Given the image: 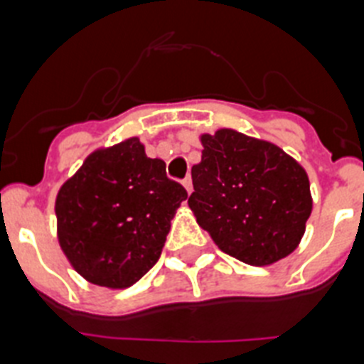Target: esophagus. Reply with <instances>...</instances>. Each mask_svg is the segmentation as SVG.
<instances>
[{"mask_svg":"<svg viewBox=\"0 0 364 364\" xmlns=\"http://www.w3.org/2000/svg\"><path fill=\"white\" fill-rule=\"evenodd\" d=\"M182 186L186 188V191L191 193L193 191V182H191V176H186L184 180H182Z\"/></svg>","mask_w":364,"mask_h":364,"instance_id":"1","label":"esophagus"}]
</instances>
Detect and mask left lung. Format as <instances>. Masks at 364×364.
<instances>
[{"mask_svg": "<svg viewBox=\"0 0 364 364\" xmlns=\"http://www.w3.org/2000/svg\"><path fill=\"white\" fill-rule=\"evenodd\" d=\"M188 204L222 252L268 266L301 242L311 213L304 167L279 146L233 129L202 134Z\"/></svg>", "mask_w": 364, "mask_h": 364, "instance_id": "1", "label": "left lung"}]
</instances>
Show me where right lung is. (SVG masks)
<instances>
[{
    "mask_svg": "<svg viewBox=\"0 0 364 364\" xmlns=\"http://www.w3.org/2000/svg\"><path fill=\"white\" fill-rule=\"evenodd\" d=\"M188 198L149 159L136 136L98 149L60 188L58 240L73 268L92 284L129 288L156 264L171 218Z\"/></svg>",
    "mask_w": 364,
    "mask_h": 364,
    "instance_id": "add662e5",
    "label": "right lung"
}]
</instances>
